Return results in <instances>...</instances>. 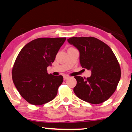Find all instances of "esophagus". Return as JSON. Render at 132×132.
Here are the masks:
<instances>
[{"mask_svg": "<svg viewBox=\"0 0 132 132\" xmlns=\"http://www.w3.org/2000/svg\"><path fill=\"white\" fill-rule=\"evenodd\" d=\"M69 76H64V77H63V79H64V80H67V79L69 78Z\"/></svg>", "mask_w": 132, "mask_h": 132, "instance_id": "obj_1", "label": "esophagus"}]
</instances>
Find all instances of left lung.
Segmentation results:
<instances>
[{"label": "left lung", "instance_id": "8db88e82", "mask_svg": "<svg viewBox=\"0 0 132 132\" xmlns=\"http://www.w3.org/2000/svg\"><path fill=\"white\" fill-rule=\"evenodd\" d=\"M68 42L79 50L80 64L90 70L91 76H75L74 93L83 101L100 104L109 99L116 89L121 71L116 57L105 43L93 37H71Z\"/></svg>", "mask_w": 132, "mask_h": 132}]
</instances>
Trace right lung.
I'll return each instance as SVG.
<instances>
[{
	"label": "right lung",
	"instance_id": "obj_1",
	"mask_svg": "<svg viewBox=\"0 0 132 132\" xmlns=\"http://www.w3.org/2000/svg\"><path fill=\"white\" fill-rule=\"evenodd\" d=\"M66 37L38 38L27 44L19 53L12 69L16 88L25 100L34 105H42L52 101L63 83L62 76L48 74Z\"/></svg>",
	"mask_w": 132,
	"mask_h": 132
}]
</instances>
